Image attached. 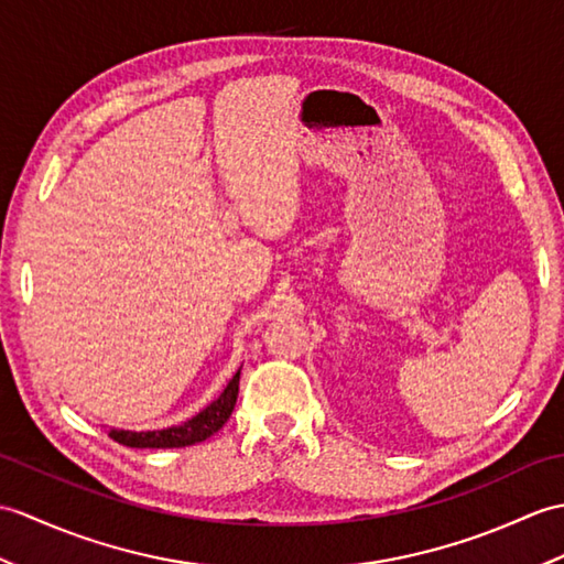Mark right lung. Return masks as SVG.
<instances>
[{"mask_svg":"<svg viewBox=\"0 0 564 564\" xmlns=\"http://www.w3.org/2000/svg\"><path fill=\"white\" fill-rule=\"evenodd\" d=\"M240 389V370L232 375L228 387L223 389V394L208 403L202 413H196L192 421L167 427V430H153V432H129V430H110V437L115 442L124 444V447L137 449H170V447H189V444L204 442L228 423L232 415L235 401H238Z\"/></svg>","mask_w":564,"mask_h":564,"instance_id":"right-lung-1","label":"right lung"}]
</instances>
